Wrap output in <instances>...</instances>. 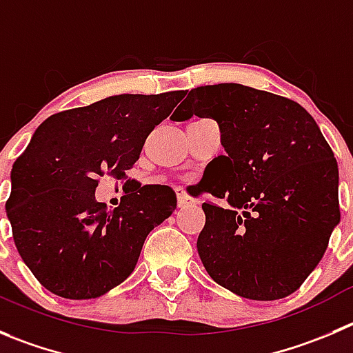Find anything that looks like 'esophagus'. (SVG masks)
Here are the masks:
<instances>
[{"label": "esophagus", "instance_id": "1", "mask_svg": "<svg viewBox=\"0 0 353 353\" xmlns=\"http://www.w3.org/2000/svg\"><path fill=\"white\" fill-rule=\"evenodd\" d=\"M176 199H179V208H187L196 204V199H192V197H190L183 189L176 190Z\"/></svg>", "mask_w": 353, "mask_h": 353}]
</instances>
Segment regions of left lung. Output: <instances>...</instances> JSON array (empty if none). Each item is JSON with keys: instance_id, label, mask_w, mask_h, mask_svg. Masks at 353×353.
I'll return each mask as SVG.
<instances>
[{"instance_id": "obj_1", "label": "left lung", "mask_w": 353, "mask_h": 353, "mask_svg": "<svg viewBox=\"0 0 353 353\" xmlns=\"http://www.w3.org/2000/svg\"><path fill=\"white\" fill-rule=\"evenodd\" d=\"M213 117L227 156L211 166L197 253L243 298L279 300L319 265L340 223L338 163L314 117L290 99L237 83L199 86L171 119Z\"/></svg>"}]
</instances>
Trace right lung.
I'll return each instance as SVG.
<instances>
[{"label":"right lung","mask_w":353,"mask_h":353,"mask_svg":"<svg viewBox=\"0 0 353 353\" xmlns=\"http://www.w3.org/2000/svg\"><path fill=\"white\" fill-rule=\"evenodd\" d=\"M183 97L124 93L53 114L13 163L6 201L13 241L53 294L90 300L116 288L150 230L174 211L176 196L166 185L137 183L112 211L97 203L95 189L105 174L126 179L149 133Z\"/></svg>","instance_id":"1"}]
</instances>
